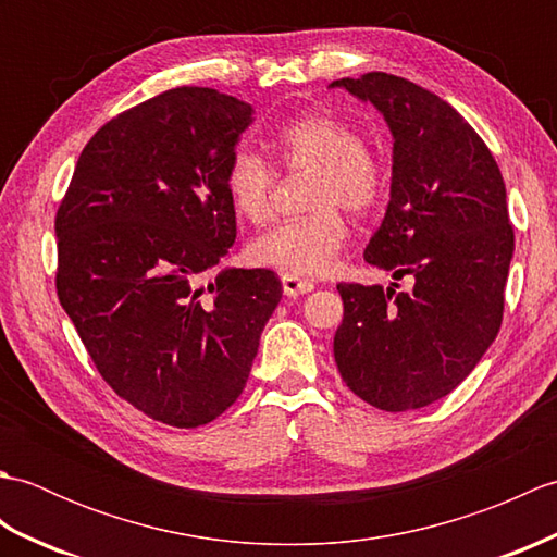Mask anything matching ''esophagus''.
Returning a JSON list of instances; mask_svg holds the SVG:
<instances>
[{"mask_svg": "<svg viewBox=\"0 0 557 557\" xmlns=\"http://www.w3.org/2000/svg\"><path fill=\"white\" fill-rule=\"evenodd\" d=\"M315 285L311 280H301L297 275H282V292L285 297H301V294L313 292Z\"/></svg>", "mask_w": 557, "mask_h": 557, "instance_id": "1", "label": "esophagus"}]
</instances>
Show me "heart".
Instances as JSON below:
<instances>
[{"label": "heart", "mask_w": 557, "mask_h": 557, "mask_svg": "<svg viewBox=\"0 0 557 557\" xmlns=\"http://www.w3.org/2000/svg\"><path fill=\"white\" fill-rule=\"evenodd\" d=\"M272 150L280 168L315 174V212L275 224L258 236L248 253L258 265L287 275H325L347 239V224L336 206L357 215L375 208L385 188L383 164L366 148L359 128L330 114H306L285 124L272 138ZM275 182V170L265 158L248 148L234 150L224 186L242 218L263 222L270 215Z\"/></svg>", "instance_id": "b5f03b06"}]
</instances>
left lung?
Instances as JSON below:
<instances>
[{"label":"left lung","instance_id":"obj_1","mask_svg":"<svg viewBox=\"0 0 557 557\" xmlns=\"http://www.w3.org/2000/svg\"><path fill=\"white\" fill-rule=\"evenodd\" d=\"M330 88L371 102L389 126V203L363 258L413 280L339 282L337 371L383 411L429 407L474 371L503 323L515 253L503 174L465 116L417 83L371 71Z\"/></svg>","mask_w":557,"mask_h":557}]
</instances>
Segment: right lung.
Wrapping results in <instances>:
<instances>
[{"mask_svg":"<svg viewBox=\"0 0 557 557\" xmlns=\"http://www.w3.org/2000/svg\"><path fill=\"white\" fill-rule=\"evenodd\" d=\"M253 108L164 90L92 136L57 210V297L116 395L176 429L218 419L282 299L265 268L206 272L236 239L224 186Z\"/></svg>","mask_w":557,"mask_h":557,"instance_id":"right-lung-1","label":"right lung"}]
</instances>
